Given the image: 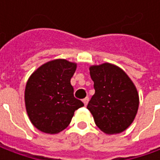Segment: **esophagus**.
I'll return each mask as SVG.
<instances>
[{
    "label": "esophagus",
    "mask_w": 160,
    "mask_h": 160,
    "mask_svg": "<svg viewBox=\"0 0 160 160\" xmlns=\"http://www.w3.org/2000/svg\"><path fill=\"white\" fill-rule=\"evenodd\" d=\"M88 102H89V98L88 97H86V98H84L83 100V104H84V106H86L87 104H88Z\"/></svg>",
    "instance_id": "34e87169"
}]
</instances>
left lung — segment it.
<instances>
[{"label": "left lung", "mask_w": 160, "mask_h": 160, "mask_svg": "<svg viewBox=\"0 0 160 160\" xmlns=\"http://www.w3.org/2000/svg\"><path fill=\"white\" fill-rule=\"evenodd\" d=\"M95 93L87 105L96 126L107 134L126 130L134 120L139 94L131 78L119 67L103 63L90 67Z\"/></svg>", "instance_id": "obj_1"}]
</instances>
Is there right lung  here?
I'll return each instance as SVG.
<instances>
[{
  "label": "right lung",
  "instance_id": "obj_1",
  "mask_svg": "<svg viewBox=\"0 0 160 160\" xmlns=\"http://www.w3.org/2000/svg\"><path fill=\"white\" fill-rule=\"evenodd\" d=\"M77 63L64 58L48 61L28 78L25 104L28 118L41 132L55 134L70 124L75 111L83 103L74 97L70 79Z\"/></svg>",
  "mask_w": 160,
  "mask_h": 160
}]
</instances>
